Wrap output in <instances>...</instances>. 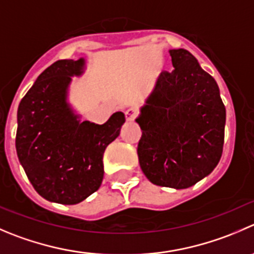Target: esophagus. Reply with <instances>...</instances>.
Wrapping results in <instances>:
<instances>
[{"label":"esophagus","instance_id":"34e87169","mask_svg":"<svg viewBox=\"0 0 254 254\" xmlns=\"http://www.w3.org/2000/svg\"><path fill=\"white\" fill-rule=\"evenodd\" d=\"M137 115V110L135 108H129V109L125 112V118H127V122H132V120L136 118Z\"/></svg>","mask_w":254,"mask_h":254}]
</instances>
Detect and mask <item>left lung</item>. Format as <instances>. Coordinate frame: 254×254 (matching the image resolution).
I'll return each mask as SVG.
<instances>
[{"mask_svg": "<svg viewBox=\"0 0 254 254\" xmlns=\"http://www.w3.org/2000/svg\"><path fill=\"white\" fill-rule=\"evenodd\" d=\"M136 123L140 167L157 186L187 189L210 175L222 156L226 108L216 80L186 49H171Z\"/></svg>", "mask_w": 254, "mask_h": 254, "instance_id": "obj_1", "label": "left lung"}]
</instances>
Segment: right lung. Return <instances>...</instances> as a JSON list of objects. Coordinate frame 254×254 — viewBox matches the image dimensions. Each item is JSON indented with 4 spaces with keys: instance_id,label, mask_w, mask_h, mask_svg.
Instances as JSON below:
<instances>
[{
    "instance_id": "right-lung-1",
    "label": "right lung",
    "mask_w": 254,
    "mask_h": 254,
    "mask_svg": "<svg viewBox=\"0 0 254 254\" xmlns=\"http://www.w3.org/2000/svg\"><path fill=\"white\" fill-rule=\"evenodd\" d=\"M84 59L49 65L22 98L17 112L16 150L37 192L51 202L75 205L94 193L104 177L103 155L120 134L125 117L117 112L103 125L80 122L67 102L73 75Z\"/></svg>"
}]
</instances>
